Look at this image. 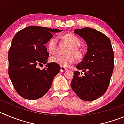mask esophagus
<instances>
[{"instance_id":"34e87169","label":"esophagus","mask_w":124,"mask_h":124,"mask_svg":"<svg viewBox=\"0 0 124 124\" xmlns=\"http://www.w3.org/2000/svg\"><path fill=\"white\" fill-rule=\"evenodd\" d=\"M66 70H67V69L65 68L64 67H61V72H64Z\"/></svg>"}]
</instances>
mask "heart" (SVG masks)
<instances>
[{"label": "heart", "instance_id": "b5f03b06", "mask_svg": "<svg viewBox=\"0 0 124 124\" xmlns=\"http://www.w3.org/2000/svg\"><path fill=\"white\" fill-rule=\"evenodd\" d=\"M63 39L67 41L71 48L69 50V53L70 54L67 55H55L51 57V61L56 64L59 65L61 67H68L70 65L73 64L76 61V57L73 53L77 57H80L81 53L78 49V47L81 45V41L76 35L71 33H68L63 36ZM57 43L58 39L57 37H52L49 40L47 43V48L49 52L54 54L56 53L57 51Z\"/></svg>", "mask_w": 124, "mask_h": 124}]
</instances>
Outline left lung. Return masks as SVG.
Masks as SVG:
<instances>
[{"instance_id":"8db88e82","label":"left lung","mask_w":124,"mask_h":124,"mask_svg":"<svg viewBox=\"0 0 124 124\" xmlns=\"http://www.w3.org/2000/svg\"><path fill=\"white\" fill-rule=\"evenodd\" d=\"M75 33L83 38L87 52L83 61L76 65L83 73L74 71L71 83L73 91L81 100L93 101L108 89L114 69V51L109 39L90 27L76 29Z\"/></svg>"}]
</instances>
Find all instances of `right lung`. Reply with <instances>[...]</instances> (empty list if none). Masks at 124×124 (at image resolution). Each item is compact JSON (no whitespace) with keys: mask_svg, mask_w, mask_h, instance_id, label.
Masks as SVG:
<instances>
[{"mask_svg":"<svg viewBox=\"0 0 124 124\" xmlns=\"http://www.w3.org/2000/svg\"><path fill=\"white\" fill-rule=\"evenodd\" d=\"M62 31L48 27L29 26L15 34L8 51V75L17 93L24 99L36 100L49 91L59 65L48 63L49 54L45 46L53 32Z\"/></svg>","mask_w":124,"mask_h":124,"instance_id":"add662e5","label":"right lung"}]
</instances>
